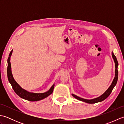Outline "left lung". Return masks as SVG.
<instances>
[{
  "instance_id": "8db88e82",
  "label": "left lung",
  "mask_w": 124,
  "mask_h": 124,
  "mask_svg": "<svg viewBox=\"0 0 124 124\" xmlns=\"http://www.w3.org/2000/svg\"><path fill=\"white\" fill-rule=\"evenodd\" d=\"M112 57L114 59V62L115 63V77L114 78V80H113L111 84V85L109 86V87L107 89V90L104 92V93L102 94L101 96H100L99 97H97L96 98H94L93 99H83L82 97H79L76 95L72 94V95L76 98V99H77L78 100H80V101H81L87 103H90V104H93V103H95L97 102H101L102 101H103L105 99H106L108 97L110 94H111V92L112 91L113 88H114V87L116 85V84L117 83V80H118V63L117 61V58L115 56V55H114V53L112 52Z\"/></svg>"
}]
</instances>
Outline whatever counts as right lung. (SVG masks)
I'll return each instance as SVG.
<instances>
[{
  "label": "right lung",
  "mask_w": 124,
  "mask_h": 124,
  "mask_svg": "<svg viewBox=\"0 0 124 124\" xmlns=\"http://www.w3.org/2000/svg\"><path fill=\"white\" fill-rule=\"evenodd\" d=\"M13 50L10 52L9 54V57L8 58L7 63H8V67H7V77L8 79L9 83L11 84L13 89H14V92H15L17 95L19 96L21 98L27 100L28 101H37L39 100H41L46 97H48L50 95L53 91L54 87V84L52 86V87L48 91H47L45 93H32V92H30L25 89L22 88L17 83L13 78V76L11 70V64H10V57L12 54Z\"/></svg>",
  "instance_id": "add662e5"
}]
</instances>
